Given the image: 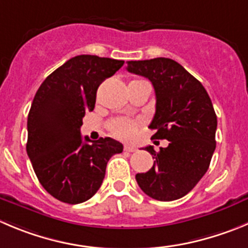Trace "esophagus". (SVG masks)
<instances>
[{
	"instance_id": "obj_1",
	"label": "esophagus",
	"mask_w": 248,
	"mask_h": 248,
	"mask_svg": "<svg viewBox=\"0 0 248 248\" xmlns=\"http://www.w3.org/2000/svg\"><path fill=\"white\" fill-rule=\"evenodd\" d=\"M124 150H126V152H129V153H133V152H136V150H137V148L135 147V145H131V144H127V145H124Z\"/></svg>"
}]
</instances>
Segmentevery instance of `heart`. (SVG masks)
<instances>
[{
	"label": "heart",
	"instance_id": "1",
	"mask_svg": "<svg viewBox=\"0 0 248 248\" xmlns=\"http://www.w3.org/2000/svg\"><path fill=\"white\" fill-rule=\"evenodd\" d=\"M108 127L115 137L121 138V140H131L135 137L138 124L128 119H116L110 122Z\"/></svg>",
	"mask_w": 248,
	"mask_h": 248
}]
</instances>
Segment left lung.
<instances>
[{"label":"left lung","mask_w":248,"mask_h":248,"mask_svg":"<svg viewBox=\"0 0 248 248\" xmlns=\"http://www.w3.org/2000/svg\"><path fill=\"white\" fill-rule=\"evenodd\" d=\"M127 71L152 82L156 96L152 138L169 140L158 153L144 148L155 160L149 171L136 175L138 186L154 200H179L204 176L215 150L212 100L202 83L171 59L128 61Z\"/></svg>","instance_id":"8db88e82"}]
</instances>
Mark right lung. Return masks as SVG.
Returning a JSON list of instances; mask_svg holds the SVG:
<instances>
[{
    "label": "right lung",
    "instance_id": "add662e5",
    "mask_svg": "<svg viewBox=\"0 0 248 248\" xmlns=\"http://www.w3.org/2000/svg\"><path fill=\"white\" fill-rule=\"evenodd\" d=\"M124 63L95 55L72 57L34 96L28 115V156L41 186L61 202L78 204L92 198L103 184L108 159L124 150L110 137L90 140L80 136L99 85Z\"/></svg>",
    "mask_w": 248,
    "mask_h": 248
}]
</instances>
